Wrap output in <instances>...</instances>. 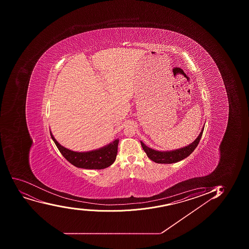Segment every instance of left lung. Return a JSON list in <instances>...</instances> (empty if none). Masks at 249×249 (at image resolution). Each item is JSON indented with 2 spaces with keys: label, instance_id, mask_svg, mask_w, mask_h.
Wrapping results in <instances>:
<instances>
[{
  "label": "left lung",
  "instance_id": "obj_1",
  "mask_svg": "<svg viewBox=\"0 0 249 249\" xmlns=\"http://www.w3.org/2000/svg\"><path fill=\"white\" fill-rule=\"evenodd\" d=\"M204 128V126L202 128L199 136L196 139L194 142H192L191 144L186 146L184 148H179L177 150L160 152V151L154 150V149L148 148L143 142H141V146H142L143 151L145 152L148 158H150L151 160H153L154 162L160 163V164L176 163L178 161L183 160L184 158H187L195 150V148L198 146V143H199V141L201 139Z\"/></svg>",
  "mask_w": 249,
  "mask_h": 249
}]
</instances>
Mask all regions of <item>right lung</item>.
I'll return each mask as SVG.
<instances>
[{"mask_svg": "<svg viewBox=\"0 0 249 249\" xmlns=\"http://www.w3.org/2000/svg\"><path fill=\"white\" fill-rule=\"evenodd\" d=\"M51 138L57 146L60 153L72 165L76 167L89 170H101L112 165L115 160L118 153V139L108 143V145L96 150L78 153L67 149L61 145L53 136L50 131Z\"/></svg>", "mask_w": 249, "mask_h": 249, "instance_id": "1", "label": "right lung"}]
</instances>
